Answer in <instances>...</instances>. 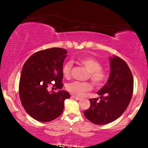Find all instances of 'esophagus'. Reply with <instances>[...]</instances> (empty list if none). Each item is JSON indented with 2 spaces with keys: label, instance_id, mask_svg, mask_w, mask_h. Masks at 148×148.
<instances>
[{
  "label": "esophagus",
  "instance_id": "1",
  "mask_svg": "<svg viewBox=\"0 0 148 148\" xmlns=\"http://www.w3.org/2000/svg\"><path fill=\"white\" fill-rule=\"evenodd\" d=\"M72 97L73 98H74V99H76V100H81V98L79 97H76V96H75V95H72Z\"/></svg>",
  "mask_w": 148,
  "mask_h": 148
}]
</instances>
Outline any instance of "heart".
Masks as SVG:
<instances>
[{
    "instance_id": "b5f03b06",
    "label": "heart",
    "mask_w": 148,
    "mask_h": 148,
    "mask_svg": "<svg viewBox=\"0 0 148 148\" xmlns=\"http://www.w3.org/2000/svg\"><path fill=\"white\" fill-rule=\"evenodd\" d=\"M79 63L87 69L89 72V78L95 86H100L103 84L106 76L104 69L101 68V63L96 59L91 57L83 58L79 60ZM72 63L67 62L62 66V72L64 76L69 77L72 70ZM67 89L69 92L76 96H82L86 92L90 90L92 85L88 82H79L74 81L67 84Z\"/></svg>"
}]
</instances>
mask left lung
<instances>
[{
	"label": "left lung",
	"instance_id": "left-lung-1",
	"mask_svg": "<svg viewBox=\"0 0 148 148\" xmlns=\"http://www.w3.org/2000/svg\"><path fill=\"white\" fill-rule=\"evenodd\" d=\"M109 61V77L97 92L100 99H90V106L84 111L85 117L96 125L117 120L127 109L133 95V76L126 62L118 56L110 57Z\"/></svg>",
	"mask_w": 148,
	"mask_h": 148
}]
</instances>
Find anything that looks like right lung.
Listing matches in <instances>:
<instances>
[{"instance_id": "obj_1", "label": "right lung", "mask_w": 148, "mask_h": 148, "mask_svg": "<svg viewBox=\"0 0 148 148\" xmlns=\"http://www.w3.org/2000/svg\"><path fill=\"white\" fill-rule=\"evenodd\" d=\"M67 51L51 48L40 51L30 56L22 68L19 82V97L23 108L32 118L40 122H49L62 114L64 100L70 97L66 90L48 91L55 82L58 89L63 87L62 72Z\"/></svg>"}]
</instances>
